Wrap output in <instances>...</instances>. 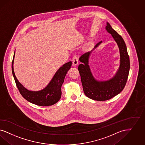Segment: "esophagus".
<instances>
[{
    "label": "esophagus",
    "mask_w": 145,
    "mask_h": 145,
    "mask_svg": "<svg viewBox=\"0 0 145 145\" xmlns=\"http://www.w3.org/2000/svg\"><path fill=\"white\" fill-rule=\"evenodd\" d=\"M72 61H73V65H77L78 64V57L74 55L73 58H72Z\"/></svg>",
    "instance_id": "34e87169"
}]
</instances>
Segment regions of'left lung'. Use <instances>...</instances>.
I'll use <instances>...</instances> for the list:
<instances>
[{
    "label": "left lung",
    "mask_w": 145,
    "mask_h": 145,
    "mask_svg": "<svg viewBox=\"0 0 145 145\" xmlns=\"http://www.w3.org/2000/svg\"><path fill=\"white\" fill-rule=\"evenodd\" d=\"M105 29L111 34L120 49V68L115 76L110 80L101 81L96 80L91 72L88 65L91 52L100 45L102 40L95 45L93 50L81 56L79 60L82 63L78 66L85 95L92 100L100 101L109 100L123 90L128 78L130 68L129 56L124 40L112 28L108 22H106Z\"/></svg>",
    "instance_id": "8db88e82"
}]
</instances>
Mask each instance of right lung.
Instances as JSON below:
<instances>
[{
	"label": "right lung",
	"mask_w": 145,
	"mask_h": 145,
	"mask_svg": "<svg viewBox=\"0 0 145 145\" xmlns=\"http://www.w3.org/2000/svg\"><path fill=\"white\" fill-rule=\"evenodd\" d=\"M14 56L15 52L12 63V74L16 85L23 97L31 103L43 106L53 105L58 102L61 96V87L64 82L67 71L70 70L72 66V61L65 63L60 67L45 88L35 91L27 89L16 79L13 69Z\"/></svg>",
	"instance_id": "1"
}]
</instances>
